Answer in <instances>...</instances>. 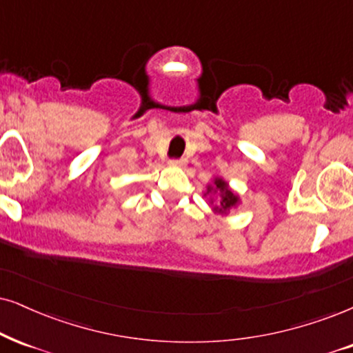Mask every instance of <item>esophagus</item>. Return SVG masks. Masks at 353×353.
I'll use <instances>...</instances> for the list:
<instances>
[{
  "label": "esophagus",
  "instance_id": "1",
  "mask_svg": "<svg viewBox=\"0 0 353 353\" xmlns=\"http://www.w3.org/2000/svg\"><path fill=\"white\" fill-rule=\"evenodd\" d=\"M170 165H173V167H185L186 159H173L170 160Z\"/></svg>",
  "mask_w": 353,
  "mask_h": 353
}]
</instances>
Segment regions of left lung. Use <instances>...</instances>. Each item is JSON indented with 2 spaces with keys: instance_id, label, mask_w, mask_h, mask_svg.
Wrapping results in <instances>:
<instances>
[{
  "instance_id": "8db88e82",
  "label": "left lung",
  "mask_w": 353,
  "mask_h": 353,
  "mask_svg": "<svg viewBox=\"0 0 353 353\" xmlns=\"http://www.w3.org/2000/svg\"><path fill=\"white\" fill-rule=\"evenodd\" d=\"M210 193L219 194V201H217L216 206L212 208L217 214H228V212L230 210H234V208L239 204V201H241L237 194L229 188L228 181H224L223 178H214V185L208 186L206 194H210ZM211 203H212V199H211Z\"/></svg>"
}]
</instances>
